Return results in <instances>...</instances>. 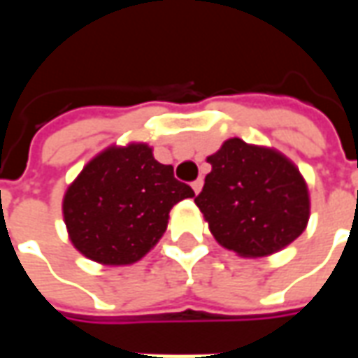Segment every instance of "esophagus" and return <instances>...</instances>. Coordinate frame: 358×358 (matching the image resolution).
Masks as SVG:
<instances>
[{
	"label": "esophagus",
	"instance_id": "esophagus-1",
	"mask_svg": "<svg viewBox=\"0 0 358 358\" xmlns=\"http://www.w3.org/2000/svg\"><path fill=\"white\" fill-rule=\"evenodd\" d=\"M192 187H194L195 194H199V192H201V187H203V178H197V180H195L194 184H192Z\"/></svg>",
	"mask_w": 358,
	"mask_h": 358
}]
</instances>
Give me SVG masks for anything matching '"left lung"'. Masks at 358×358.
I'll use <instances>...</instances> for the list:
<instances>
[{"mask_svg":"<svg viewBox=\"0 0 358 358\" xmlns=\"http://www.w3.org/2000/svg\"><path fill=\"white\" fill-rule=\"evenodd\" d=\"M207 163L213 171L195 205L222 248L241 257H266L307 228V182L280 151L230 138Z\"/></svg>","mask_w":358,"mask_h":358,"instance_id":"left-lung-1","label":"left lung"}]
</instances>
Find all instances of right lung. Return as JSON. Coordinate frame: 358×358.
Instances as JSON below:
<instances>
[{
	"instance_id": "obj_1",
	"label": "right lung",
	"mask_w": 358,
	"mask_h": 358,
	"mask_svg": "<svg viewBox=\"0 0 358 358\" xmlns=\"http://www.w3.org/2000/svg\"><path fill=\"white\" fill-rule=\"evenodd\" d=\"M194 195L171 164L155 161L148 143L110 145L66 189V232L95 263L132 264L163 238L172 207Z\"/></svg>"
}]
</instances>
